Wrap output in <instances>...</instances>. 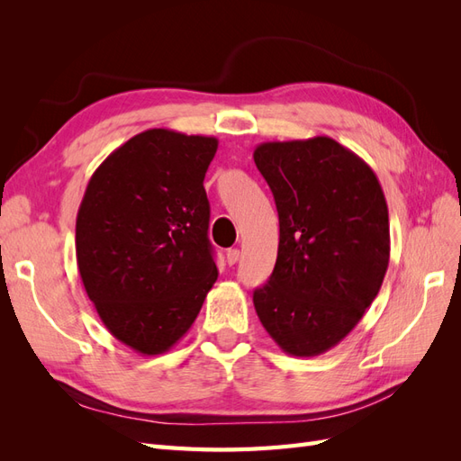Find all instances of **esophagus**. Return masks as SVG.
Segmentation results:
<instances>
[{
  "label": "esophagus",
  "mask_w": 461,
  "mask_h": 461,
  "mask_svg": "<svg viewBox=\"0 0 461 461\" xmlns=\"http://www.w3.org/2000/svg\"><path fill=\"white\" fill-rule=\"evenodd\" d=\"M239 259H240V249H239V248L229 249V252H227V263H229V265H234Z\"/></svg>",
  "instance_id": "34e87169"
}]
</instances>
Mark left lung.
Instances as JSON below:
<instances>
[{"mask_svg":"<svg viewBox=\"0 0 461 461\" xmlns=\"http://www.w3.org/2000/svg\"><path fill=\"white\" fill-rule=\"evenodd\" d=\"M254 161L278 212V252L256 313L283 352L319 356L350 332L379 294L390 259L379 178L329 136L263 142Z\"/></svg>","mask_w":461,"mask_h":461,"instance_id":"1","label":"left lung"}]
</instances>
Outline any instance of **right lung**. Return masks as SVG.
Segmentation results:
<instances>
[{
    "instance_id": "obj_1",
    "label": "right lung",
    "mask_w": 461,
    "mask_h": 461,
    "mask_svg": "<svg viewBox=\"0 0 461 461\" xmlns=\"http://www.w3.org/2000/svg\"><path fill=\"white\" fill-rule=\"evenodd\" d=\"M219 140L149 129L111 151L77 215V265L105 329L144 356L196 321L217 265L203 178Z\"/></svg>"
}]
</instances>
